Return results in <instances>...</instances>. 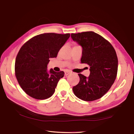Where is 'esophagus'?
<instances>
[{
	"mask_svg": "<svg viewBox=\"0 0 134 134\" xmlns=\"http://www.w3.org/2000/svg\"><path fill=\"white\" fill-rule=\"evenodd\" d=\"M71 72H69V71H66L65 72H64V75H65L66 76H67V75H68L69 74H70Z\"/></svg>",
	"mask_w": 134,
	"mask_h": 134,
	"instance_id": "1",
	"label": "esophagus"
}]
</instances>
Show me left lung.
I'll list each match as a JSON object with an SVG mask.
<instances>
[{
	"instance_id": "1",
	"label": "left lung",
	"mask_w": 134,
	"mask_h": 134,
	"mask_svg": "<svg viewBox=\"0 0 134 134\" xmlns=\"http://www.w3.org/2000/svg\"><path fill=\"white\" fill-rule=\"evenodd\" d=\"M71 36L82 48L81 63L90 67L88 77L79 74L80 80L72 88L73 93L83 101L97 100L110 90L117 76L116 51L109 42L93 32L72 33Z\"/></svg>"
}]
</instances>
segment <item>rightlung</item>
<instances>
[{
    "mask_svg": "<svg viewBox=\"0 0 134 134\" xmlns=\"http://www.w3.org/2000/svg\"><path fill=\"white\" fill-rule=\"evenodd\" d=\"M70 34L43 33L33 37L21 47L15 63V76L29 96L44 100L53 95L63 71L47 70L49 58L57 57Z\"/></svg>",
    "mask_w": 134,
    "mask_h": 134,
    "instance_id": "add662e5",
    "label": "right lung"
}]
</instances>
